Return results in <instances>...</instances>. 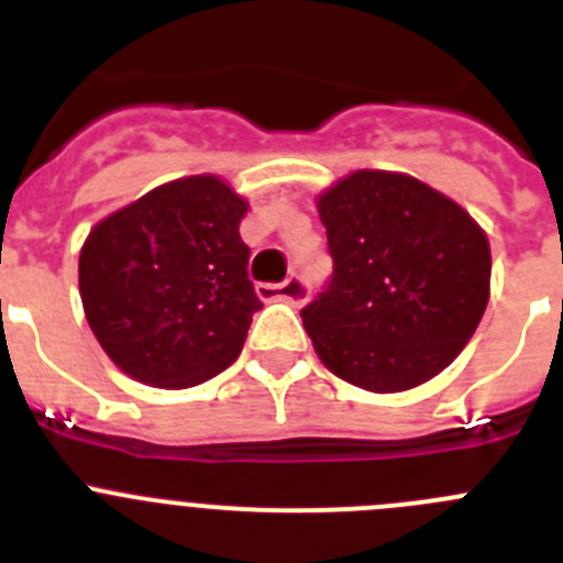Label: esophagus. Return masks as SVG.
<instances>
[{"label":"esophagus","mask_w":563,"mask_h":563,"mask_svg":"<svg viewBox=\"0 0 563 563\" xmlns=\"http://www.w3.org/2000/svg\"><path fill=\"white\" fill-rule=\"evenodd\" d=\"M258 298H265V301H273V298H282V301H290L292 307H301L310 298V287L305 285V278L290 276L282 285H258L256 287Z\"/></svg>","instance_id":"esophagus-1"}]
</instances>
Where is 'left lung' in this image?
Returning <instances> with one entry per match:
<instances>
[{
	"mask_svg": "<svg viewBox=\"0 0 563 563\" xmlns=\"http://www.w3.org/2000/svg\"><path fill=\"white\" fill-rule=\"evenodd\" d=\"M332 278L301 310L332 375L415 389L471 341L490 298V245L471 213L417 177L350 174L318 197Z\"/></svg>",
	"mask_w": 563,
	"mask_h": 563,
	"instance_id": "8db88e82",
	"label": "left lung"
}]
</instances>
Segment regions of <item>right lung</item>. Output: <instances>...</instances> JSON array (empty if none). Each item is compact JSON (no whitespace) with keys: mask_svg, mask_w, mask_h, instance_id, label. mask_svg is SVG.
<instances>
[{"mask_svg":"<svg viewBox=\"0 0 563 563\" xmlns=\"http://www.w3.org/2000/svg\"><path fill=\"white\" fill-rule=\"evenodd\" d=\"M247 213L225 180L194 174L152 188L89 231L78 258L84 312L118 369L188 389L228 369L253 312Z\"/></svg>","mask_w":563,"mask_h":563,"instance_id":"1","label":"right lung"}]
</instances>
